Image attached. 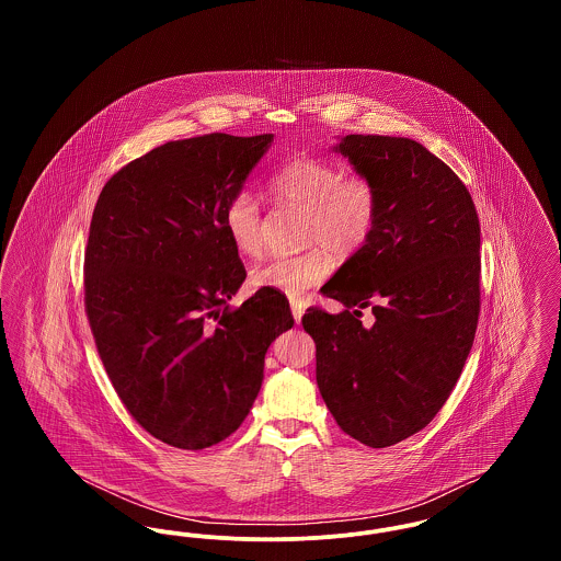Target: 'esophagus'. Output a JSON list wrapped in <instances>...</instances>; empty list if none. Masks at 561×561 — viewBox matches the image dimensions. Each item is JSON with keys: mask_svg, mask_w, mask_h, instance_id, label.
Listing matches in <instances>:
<instances>
[{"mask_svg": "<svg viewBox=\"0 0 561 561\" xmlns=\"http://www.w3.org/2000/svg\"><path fill=\"white\" fill-rule=\"evenodd\" d=\"M290 309H293L294 321L300 323V318L305 313V302L302 300H290Z\"/></svg>", "mask_w": 561, "mask_h": 561, "instance_id": "obj_1", "label": "esophagus"}]
</instances>
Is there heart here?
<instances>
[{
	"label": "heart",
	"mask_w": 561,
	"mask_h": 561,
	"mask_svg": "<svg viewBox=\"0 0 561 561\" xmlns=\"http://www.w3.org/2000/svg\"><path fill=\"white\" fill-rule=\"evenodd\" d=\"M268 188L277 204L305 210L302 243L313 248L298 256H275L252 268L250 284L256 290L302 298L332 273L334 261L328 247L347 259L373 240L380 218V191L368 174L343 172L318 158H300L284 165ZM222 225L240 254H263L265 213L252 193L241 191L229 199Z\"/></svg>",
	"instance_id": "obj_1"
}]
</instances>
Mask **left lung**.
Listing matches in <instances>:
<instances>
[{"mask_svg": "<svg viewBox=\"0 0 561 561\" xmlns=\"http://www.w3.org/2000/svg\"><path fill=\"white\" fill-rule=\"evenodd\" d=\"M380 191V218L321 288L343 313L307 309L316 378L339 427L387 448L450 398L480 318V218L471 193L421 142L348 134L334 147ZM374 309L366 329L360 309Z\"/></svg>", "mask_w": 561, "mask_h": 561, "instance_id": "left-lung-1", "label": "left lung"}]
</instances>
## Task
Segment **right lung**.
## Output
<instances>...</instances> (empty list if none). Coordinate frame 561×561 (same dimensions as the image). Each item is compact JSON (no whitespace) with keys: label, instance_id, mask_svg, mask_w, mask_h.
Returning a JSON list of instances; mask_svg holds the SVG:
<instances>
[{"label":"right lung","instance_id":"obj_1","mask_svg":"<svg viewBox=\"0 0 561 561\" xmlns=\"http://www.w3.org/2000/svg\"><path fill=\"white\" fill-rule=\"evenodd\" d=\"M273 134L170 140L101 191L83 256V305L113 389L168 446L202 450L240 428L268 345L293 328L288 298L229 309L245 268L222 214Z\"/></svg>","mask_w":561,"mask_h":561}]
</instances>
